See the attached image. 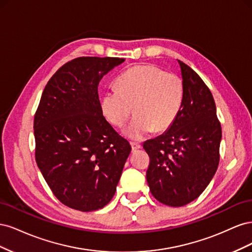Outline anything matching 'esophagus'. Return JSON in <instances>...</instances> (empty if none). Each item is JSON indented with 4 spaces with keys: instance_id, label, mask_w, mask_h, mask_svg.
Segmentation results:
<instances>
[{
    "instance_id": "34e87169",
    "label": "esophagus",
    "mask_w": 252,
    "mask_h": 252,
    "mask_svg": "<svg viewBox=\"0 0 252 252\" xmlns=\"http://www.w3.org/2000/svg\"><path fill=\"white\" fill-rule=\"evenodd\" d=\"M130 144H131V148H132V151H133V152L141 148V145L138 144V143H130Z\"/></svg>"
}]
</instances>
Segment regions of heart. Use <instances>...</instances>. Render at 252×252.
<instances>
[{
    "label": "heart",
    "mask_w": 252,
    "mask_h": 252,
    "mask_svg": "<svg viewBox=\"0 0 252 252\" xmlns=\"http://www.w3.org/2000/svg\"><path fill=\"white\" fill-rule=\"evenodd\" d=\"M183 102V83L177 74L154 65H140L122 73L117 89H107L101 100L105 118L123 126L133 108L135 117L124 130L129 139L141 141L156 130L169 128Z\"/></svg>",
    "instance_id": "1"
}]
</instances>
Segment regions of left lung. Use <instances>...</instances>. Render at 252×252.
<instances>
[{
	"label": "left lung",
	"mask_w": 252,
	"mask_h": 252,
	"mask_svg": "<svg viewBox=\"0 0 252 252\" xmlns=\"http://www.w3.org/2000/svg\"><path fill=\"white\" fill-rule=\"evenodd\" d=\"M183 102L173 124L143 144L150 157L146 172L150 191L165 205L180 207L199 197L220 161L222 128L208 87L193 69L178 60Z\"/></svg>",
	"instance_id": "1"
}]
</instances>
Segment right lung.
Segmentation results:
<instances>
[{"instance_id": "1", "label": "right lung", "mask_w": 252, "mask_h": 252, "mask_svg": "<svg viewBox=\"0 0 252 252\" xmlns=\"http://www.w3.org/2000/svg\"><path fill=\"white\" fill-rule=\"evenodd\" d=\"M125 61L83 57L63 65L42 94L33 129L35 161L58 200L94 211L116 193L131 146L103 116L98 83Z\"/></svg>"}]
</instances>
